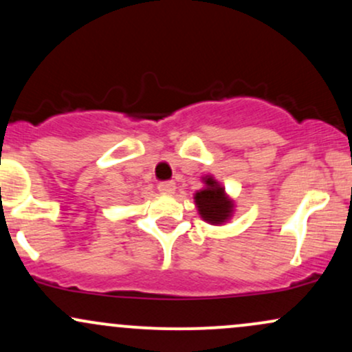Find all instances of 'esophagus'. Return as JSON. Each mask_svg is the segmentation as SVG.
<instances>
[{
    "label": "esophagus",
    "instance_id": "34e87169",
    "mask_svg": "<svg viewBox=\"0 0 352 352\" xmlns=\"http://www.w3.org/2000/svg\"><path fill=\"white\" fill-rule=\"evenodd\" d=\"M159 192L162 193V195H172V193L175 192V182H172V180L160 182V184H159Z\"/></svg>",
    "mask_w": 352,
    "mask_h": 352
}]
</instances>
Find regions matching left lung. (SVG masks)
Listing matches in <instances>:
<instances>
[{
    "label": "left lung",
    "instance_id": "left-lung-1",
    "mask_svg": "<svg viewBox=\"0 0 352 352\" xmlns=\"http://www.w3.org/2000/svg\"><path fill=\"white\" fill-rule=\"evenodd\" d=\"M204 188L193 193L195 207L201 220L210 225H223L232 220L235 213V201L230 199L223 185L213 175L201 177Z\"/></svg>",
    "mask_w": 352,
    "mask_h": 352
}]
</instances>
